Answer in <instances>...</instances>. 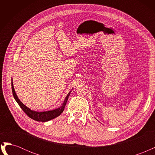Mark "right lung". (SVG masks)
<instances>
[{
	"label": "right lung",
	"instance_id": "add662e5",
	"mask_svg": "<svg viewBox=\"0 0 155 155\" xmlns=\"http://www.w3.org/2000/svg\"><path fill=\"white\" fill-rule=\"evenodd\" d=\"M13 79L12 78V92H13V95L14 98H15V101L17 102V104H18L21 107L22 110L24 111L25 113L27 114V116H28L30 118L34 120L37 121H42V122H46V121H48L50 120H52L56 117L59 116L63 112L65 105L67 104V100L68 99V97L70 94V92H72L70 91L67 96L65 97V99L63 103V104L61 106L57 108V109H54V110H48V111H43V112H37L31 110L29 109L28 107H27L25 105H24L20 101V100L18 99V97H17L16 92L15 91V89H14V87L13 85Z\"/></svg>",
	"mask_w": 155,
	"mask_h": 155
}]
</instances>
